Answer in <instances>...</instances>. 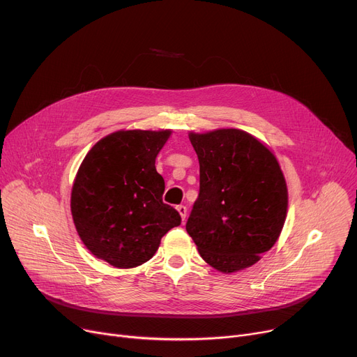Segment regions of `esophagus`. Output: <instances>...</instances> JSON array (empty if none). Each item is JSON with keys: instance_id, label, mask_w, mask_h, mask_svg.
Masks as SVG:
<instances>
[{"instance_id": "esophagus-1", "label": "esophagus", "mask_w": 357, "mask_h": 357, "mask_svg": "<svg viewBox=\"0 0 357 357\" xmlns=\"http://www.w3.org/2000/svg\"><path fill=\"white\" fill-rule=\"evenodd\" d=\"M176 210H178V213L181 215L182 221H185V218H186V207H185V205H178Z\"/></svg>"}]
</instances>
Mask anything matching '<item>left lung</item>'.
<instances>
[{
	"mask_svg": "<svg viewBox=\"0 0 357 357\" xmlns=\"http://www.w3.org/2000/svg\"><path fill=\"white\" fill-rule=\"evenodd\" d=\"M199 162V195L186 221L201 257L238 272L271 250L284 229L288 188L272 150L238 128L190 131Z\"/></svg>",
	"mask_w": 357,
	"mask_h": 357,
	"instance_id": "1",
	"label": "left lung"
}]
</instances>
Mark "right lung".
<instances>
[{"mask_svg": "<svg viewBox=\"0 0 357 357\" xmlns=\"http://www.w3.org/2000/svg\"><path fill=\"white\" fill-rule=\"evenodd\" d=\"M171 130H119L92 146L75 176L70 213L85 248L119 269L152 259L160 238L181 224L163 204L156 156Z\"/></svg>", "mask_w": 357, "mask_h": 357, "instance_id": "1", "label": "right lung"}]
</instances>
